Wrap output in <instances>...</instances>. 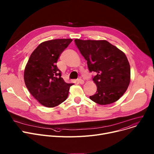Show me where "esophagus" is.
Masks as SVG:
<instances>
[{
  "mask_svg": "<svg viewBox=\"0 0 154 154\" xmlns=\"http://www.w3.org/2000/svg\"><path fill=\"white\" fill-rule=\"evenodd\" d=\"M77 82L80 84H84V80H82V79H79L77 80Z\"/></svg>",
  "mask_w": 154,
  "mask_h": 154,
  "instance_id": "esophagus-1",
  "label": "esophagus"
}]
</instances>
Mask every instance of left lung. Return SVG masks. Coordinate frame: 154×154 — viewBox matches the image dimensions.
<instances>
[{
  "label": "left lung",
  "mask_w": 154,
  "mask_h": 154,
  "mask_svg": "<svg viewBox=\"0 0 154 154\" xmlns=\"http://www.w3.org/2000/svg\"><path fill=\"white\" fill-rule=\"evenodd\" d=\"M74 41L89 71L97 73L93 80L97 90L90 100L102 105L118 100L130 83L131 69L125 54L106 40Z\"/></svg>",
  "instance_id": "8db88e82"
}]
</instances>
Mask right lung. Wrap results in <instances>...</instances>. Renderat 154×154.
Segmentation results:
<instances>
[{
    "label": "right lung",
    "mask_w": 154,
    "mask_h": 154,
    "mask_svg": "<svg viewBox=\"0 0 154 154\" xmlns=\"http://www.w3.org/2000/svg\"><path fill=\"white\" fill-rule=\"evenodd\" d=\"M72 39H56L43 42L31 54L24 71L26 88L42 105L53 108L67 98L70 87L61 77L56 63Z\"/></svg>",
    "instance_id": "right-lung-1"
}]
</instances>
